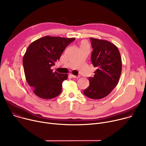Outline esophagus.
Here are the masks:
<instances>
[{
  "instance_id": "1",
  "label": "esophagus",
  "mask_w": 146,
  "mask_h": 146,
  "mask_svg": "<svg viewBox=\"0 0 146 146\" xmlns=\"http://www.w3.org/2000/svg\"><path fill=\"white\" fill-rule=\"evenodd\" d=\"M70 76H72V77H73L74 78H79L80 77V76H74V75H73V74H71Z\"/></svg>"
}]
</instances>
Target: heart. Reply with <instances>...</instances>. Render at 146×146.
I'll use <instances>...</instances> for the list:
<instances>
[{
    "instance_id": "heart-1",
    "label": "heart",
    "mask_w": 146,
    "mask_h": 146,
    "mask_svg": "<svg viewBox=\"0 0 146 146\" xmlns=\"http://www.w3.org/2000/svg\"><path fill=\"white\" fill-rule=\"evenodd\" d=\"M87 46V43L84 41H83L81 42L80 46Z\"/></svg>"
}]
</instances>
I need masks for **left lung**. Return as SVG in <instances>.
Here are the masks:
<instances>
[{"label":"left lung","mask_w":146,"mask_h":146,"mask_svg":"<svg viewBox=\"0 0 146 146\" xmlns=\"http://www.w3.org/2000/svg\"><path fill=\"white\" fill-rule=\"evenodd\" d=\"M93 50L91 60L97 68L84 94L91 99H101L110 94L118 83L122 72V60L118 48L102 39L90 38Z\"/></svg>","instance_id":"8db88e82"}]
</instances>
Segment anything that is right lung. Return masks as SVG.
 <instances>
[{
    "label": "right lung",
    "mask_w": 146,
    "mask_h": 146,
    "mask_svg": "<svg viewBox=\"0 0 146 146\" xmlns=\"http://www.w3.org/2000/svg\"><path fill=\"white\" fill-rule=\"evenodd\" d=\"M74 39L45 36L33 42L26 50L23 59L25 78L39 98L52 99L60 94L62 82L68 79V74L53 72L51 67Z\"/></svg>",
    "instance_id": "1"
}]
</instances>
